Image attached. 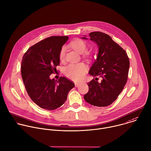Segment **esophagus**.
I'll return each mask as SVG.
<instances>
[{"label":"esophagus","mask_w":151,"mask_h":151,"mask_svg":"<svg viewBox=\"0 0 151 151\" xmlns=\"http://www.w3.org/2000/svg\"><path fill=\"white\" fill-rule=\"evenodd\" d=\"M79 85H80V83H75V86H76V87H78Z\"/></svg>","instance_id":"34e87169"}]
</instances>
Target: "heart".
Returning a JSON list of instances; mask_svg holds the SVG:
<instances>
[{
	"mask_svg": "<svg viewBox=\"0 0 151 151\" xmlns=\"http://www.w3.org/2000/svg\"><path fill=\"white\" fill-rule=\"evenodd\" d=\"M70 46L74 49L76 52L79 54H82L83 58H88L90 56V54L88 52H85L87 50L86 43L81 39H75L72 41L70 44ZM66 47L63 46L59 52V59L60 61H64L66 55ZM65 74L66 76L75 81H78L81 80L85 76L87 71V66L83 63H70L65 68Z\"/></svg>",
	"mask_w": 151,
	"mask_h": 151,
	"instance_id": "obj_1",
	"label": "heart"
}]
</instances>
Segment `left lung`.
Instances as JSON below:
<instances>
[{"instance_id": "1", "label": "left lung", "mask_w": 151, "mask_h": 151, "mask_svg": "<svg viewBox=\"0 0 151 151\" xmlns=\"http://www.w3.org/2000/svg\"><path fill=\"white\" fill-rule=\"evenodd\" d=\"M89 36L98 46V56L89 73L101 78V81L96 78L88 82L89 91L83 97L92 106L107 107L116 101L127 82L129 59L125 50L110 35L97 31Z\"/></svg>"}]
</instances>
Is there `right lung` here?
Wrapping results in <instances>:
<instances>
[{"mask_svg":"<svg viewBox=\"0 0 151 151\" xmlns=\"http://www.w3.org/2000/svg\"><path fill=\"white\" fill-rule=\"evenodd\" d=\"M68 36H52L30 47L21 62V75L26 91L38 106L53 110L66 101L69 92L75 85L66 78L58 81L50 75L57 71L59 52L68 41Z\"/></svg>","mask_w":151,"mask_h":151,"instance_id":"obj_1","label":"right lung"}]
</instances>
